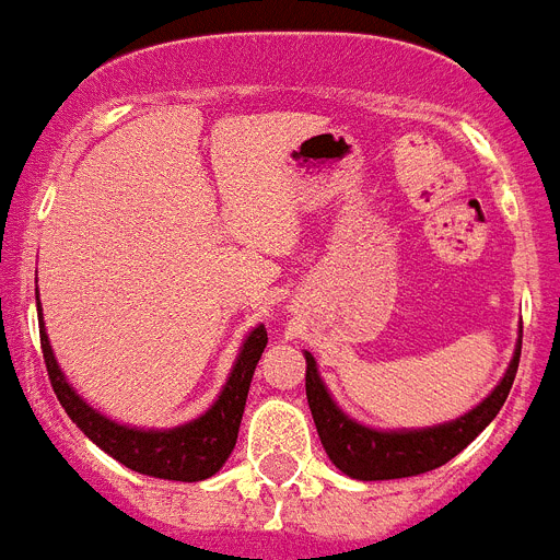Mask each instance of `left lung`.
<instances>
[{
    "label": "left lung",
    "mask_w": 560,
    "mask_h": 560,
    "mask_svg": "<svg viewBox=\"0 0 560 560\" xmlns=\"http://www.w3.org/2000/svg\"><path fill=\"white\" fill-rule=\"evenodd\" d=\"M518 359L521 327L510 368L504 370V378L495 384L490 396L453 421L416 427V430L412 427L410 430L407 427L404 430H375V427L361 424L352 416H347L336 404V398L330 396V389L318 373L316 359L307 350H304V361H307L304 387H307L310 412H313L327 458L355 481H389V478H410L430 472V469L455 458L469 441H476L478 432H483V427L490 424L498 410L504 407L515 373H518Z\"/></svg>",
    "instance_id": "1"
}]
</instances>
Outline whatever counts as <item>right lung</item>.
Masks as SVG:
<instances>
[{
	"mask_svg": "<svg viewBox=\"0 0 560 560\" xmlns=\"http://www.w3.org/2000/svg\"><path fill=\"white\" fill-rule=\"evenodd\" d=\"M36 307H39L42 352H45V364H48L56 398H59V404L70 416V421L98 450H105L110 458L130 467L133 472L164 478V481H205V478L215 476L224 467V462H228L233 447H236L238 424H242V412L244 404H247V393H250L253 373H256L258 359H261V352L267 347L265 324H256L247 332V338L238 347V355L233 361V370H230L222 393H219V398L210 404L208 410L178 427H167V430L150 427V430H144V427L113 421L110 416L98 412L93 404H88L79 396L77 387L68 382V375L59 368L54 347H50L45 318H42L39 290H36Z\"/></svg>",
	"mask_w": 560,
	"mask_h": 560,
	"instance_id": "obj_1",
	"label": "right lung"
}]
</instances>
